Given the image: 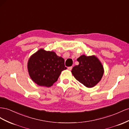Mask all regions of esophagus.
I'll use <instances>...</instances> for the list:
<instances>
[{
  "label": "esophagus",
  "mask_w": 129,
  "mask_h": 129,
  "mask_svg": "<svg viewBox=\"0 0 129 129\" xmlns=\"http://www.w3.org/2000/svg\"><path fill=\"white\" fill-rule=\"evenodd\" d=\"M68 70H71L72 69V67H68Z\"/></svg>",
  "instance_id": "1"
}]
</instances>
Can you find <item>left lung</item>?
<instances>
[{"mask_svg":"<svg viewBox=\"0 0 129 129\" xmlns=\"http://www.w3.org/2000/svg\"><path fill=\"white\" fill-rule=\"evenodd\" d=\"M79 65L72 69L75 78L87 87L95 86L101 80L104 73L103 67L95 56L82 55L77 59Z\"/></svg>","mask_w":129,"mask_h":129,"instance_id":"1","label":"left lung"}]
</instances>
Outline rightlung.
<instances>
[{"mask_svg":"<svg viewBox=\"0 0 129 129\" xmlns=\"http://www.w3.org/2000/svg\"><path fill=\"white\" fill-rule=\"evenodd\" d=\"M64 59L56 53L40 49L29 59L27 64L30 76L41 86L50 87L57 82L61 72L67 69Z\"/></svg>","mask_w":129,"mask_h":129,"instance_id":"obj_1","label":"right lung"}]
</instances>
